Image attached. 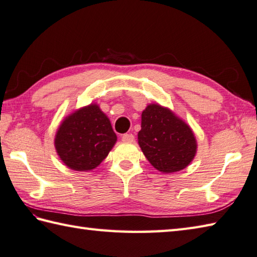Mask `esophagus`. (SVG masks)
I'll list each match as a JSON object with an SVG mask.
<instances>
[{
    "mask_svg": "<svg viewBox=\"0 0 257 257\" xmlns=\"http://www.w3.org/2000/svg\"><path fill=\"white\" fill-rule=\"evenodd\" d=\"M121 140L123 143H134L135 136L133 134H124L121 136Z\"/></svg>",
    "mask_w": 257,
    "mask_h": 257,
    "instance_id": "1",
    "label": "esophagus"
}]
</instances>
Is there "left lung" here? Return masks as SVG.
<instances>
[{"instance_id":"obj_1","label":"left lung","mask_w":257,"mask_h":257,"mask_svg":"<svg viewBox=\"0 0 257 257\" xmlns=\"http://www.w3.org/2000/svg\"><path fill=\"white\" fill-rule=\"evenodd\" d=\"M138 144L148 161L163 173L188 167L198 147L190 125L158 103H150L141 114Z\"/></svg>"}]
</instances>
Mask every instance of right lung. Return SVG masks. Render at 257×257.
Returning a JSON list of instances; mask_svg holds the SVG:
<instances>
[{"instance_id":"obj_1","label":"right lung","mask_w":257,"mask_h":257,"mask_svg":"<svg viewBox=\"0 0 257 257\" xmlns=\"http://www.w3.org/2000/svg\"><path fill=\"white\" fill-rule=\"evenodd\" d=\"M116 141L110 120L97 103H90L63 120L55 136V148L65 166L89 171L100 165Z\"/></svg>"}]
</instances>
